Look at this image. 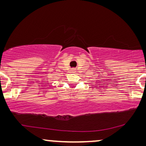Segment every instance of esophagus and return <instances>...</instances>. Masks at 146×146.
Instances as JSON below:
<instances>
[{"label":"esophagus","mask_w":146,"mask_h":146,"mask_svg":"<svg viewBox=\"0 0 146 146\" xmlns=\"http://www.w3.org/2000/svg\"><path fill=\"white\" fill-rule=\"evenodd\" d=\"M71 72H72V73H74V72H76V70L74 69V68H73V69H72L71 70Z\"/></svg>","instance_id":"1"}]
</instances>
